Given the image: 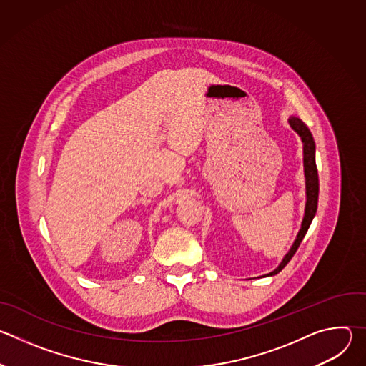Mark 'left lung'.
<instances>
[{
	"label": "left lung",
	"instance_id": "1",
	"mask_svg": "<svg viewBox=\"0 0 366 366\" xmlns=\"http://www.w3.org/2000/svg\"><path fill=\"white\" fill-rule=\"evenodd\" d=\"M290 126L298 133V136L302 140V149H304V175H305V194H307V202H305V213H304V219L301 223V229L297 234V239L294 242V244L291 246L290 252L284 256L282 262L280 264V267L272 271L271 274H268L269 277L277 275L278 272H281L285 265L290 262L291 257L295 254L301 240L304 239L312 219L316 216L317 212V201H319V174H317V167H316V144H315V139H312L308 127L297 117H290L288 119Z\"/></svg>",
	"mask_w": 366,
	"mask_h": 366
}]
</instances>
